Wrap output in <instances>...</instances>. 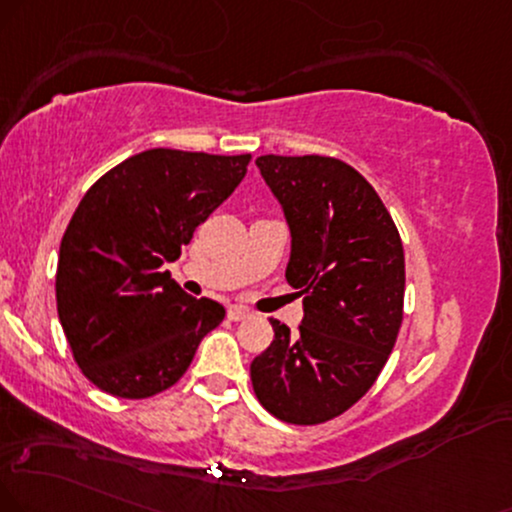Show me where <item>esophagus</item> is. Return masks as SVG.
Listing matches in <instances>:
<instances>
[{
    "instance_id": "esophagus-1",
    "label": "esophagus",
    "mask_w": 512,
    "mask_h": 512,
    "mask_svg": "<svg viewBox=\"0 0 512 512\" xmlns=\"http://www.w3.org/2000/svg\"><path fill=\"white\" fill-rule=\"evenodd\" d=\"M249 315H251V311H249V308H244V306H230V308H227V318L235 320V323H239V320H244V318H249Z\"/></svg>"
}]
</instances>
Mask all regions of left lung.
Wrapping results in <instances>:
<instances>
[{"instance_id":"8db88e82","label":"left lung","mask_w":512,"mask_h":512,"mask_svg":"<svg viewBox=\"0 0 512 512\" xmlns=\"http://www.w3.org/2000/svg\"><path fill=\"white\" fill-rule=\"evenodd\" d=\"M292 230L289 287L304 296L292 332L251 363L261 406L289 425H320L375 384L403 320L406 261L387 206L349 163L330 156H258Z\"/></svg>"}]
</instances>
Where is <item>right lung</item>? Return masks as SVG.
<instances>
[{
    "instance_id": "add662e5",
    "label": "right lung",
    "mask_w": 512,
    "mask_h": 512,
    "mask_svg": "<svg viewBox=\"0 0 512 512\" xmlns=\"http://www.w3.org/2000/svg\"><path fill=\"white\" fill-rule=\"evenodd\" d=\"M251 154L149 149L87 189L63 232L56 308L82 375L118 399H149L185 375L225 308L163 270L235 192Z\"/></svg>"
}]
</instances>
